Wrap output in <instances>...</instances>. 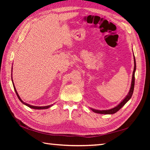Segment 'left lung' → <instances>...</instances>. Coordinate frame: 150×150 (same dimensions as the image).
<instances>
[{
    "instance_id": "obj_1",
    "label": "left lung",
    "mask_w": 150,
    "mask_h": 150,
    "mask_svg": "<svg viewBox=\"0 0 150 150\" xmlns=\"http://www.w3.org/2000/svg\"><path fill=\"white\" fill-rule=\"evenodd\" d=\"M133 57H134V69H133V75H132V84H131V87H130V90L128 92V94L126 95V97L124 98V99L120 102L119 104H118L117 106L115 108H111V109L108 110H95L93 108H91V110L93 111L95 113H100V114H113L117 112L121 108L124 106L127 102H128L130 98H132V96L133 93V90H134V86H135V72L136 70V62H135V59L134 55H133Z\"/></svg>"
}]
</instances>
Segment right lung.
Returning a JSON list of instances; mask_svg holds the SVG:
<instances>
[{"mask_svg": "<svg viewBox=\"0 0 150 150\" xmlns=\"http://www.w3.org/2000/svg\"><path fill=\"white\" fill-rule=\"evenodd\" d=\"M11 72H12V71H11ZM11 74H12V73H11ZM11 80H12V77H11ZM12 81H13V80H12ZM13 88H14L16 94H17V95L18 99L20 100V101L21 102V103H22V104H24V105H26V106H28L29 108H32V109H35V110H44V109H47V108H50L51 106H53V104H52V105H49V106H32V105H30V104H27V103H24V102H23V101L22 100L21 97H19V95H18V93H17V90H16V88H15V85H14V84H13Z\"/></svg>", "mask_w": 150, "mask_h": 150, "instance_id": "add662e5", "label": "right lung"}]
</instances>
